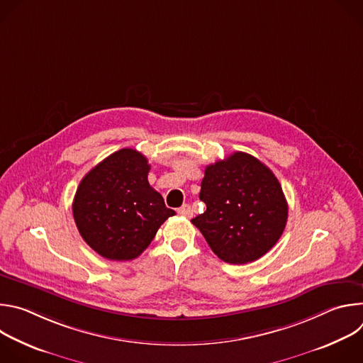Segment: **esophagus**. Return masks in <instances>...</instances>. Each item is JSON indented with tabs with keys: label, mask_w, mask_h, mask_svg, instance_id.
<instances>
[{
	"label": "esophagus",
	"mask_w": 363,
	"mask_h": 363,
	"mask_svg": "<svg viewBox=\"0 0 363 363\" xmlns=\"http://www.w3.org/2000/svg\"><path fill=\"white\" fill-rule=\"evenodd\" d=\"M178 214H179V216H184V217H186V218H191V217H192V210H191V206H189L188 203L182 205L181 208L178 210Z\"/></svg>",
	"instance_id": "obj_1"
}]
</instances>
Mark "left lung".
Segmentation results:
<instances>
[{"mask_svg":"<svg viewBox=\"0 0 363 363\" xmlns=\"http://www.w3.org/2000/svg\"><path fill=\"white\" fill-rule=\"evenodd\" d=\"M199 199L206 210L191 223L230 264H247L263 257L287 223L289 206L279 179L245 152H234L205 168Z\"/></svg>","mask_w":363,"mask_h":363,"instance_id":"obj_1","label":"left lung"}]
</instances>
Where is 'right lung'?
<instances>
[{
    "instance_id": "add662e5",
    "label": "right lung",
    "mask_w": 363,
    "mask_h": 363,
    "mask_svg": "<svg viewBox=\"0 0 363 363\" xmlns=\"http://www.w3.org/2000/svg\"><path fill=\"white\" fill-rule=\"evenodd\" d=\"M149 169L140 152L125 147L90 169L77 186L73 201L77 230L108 260H133L175 216L149 185Z\"/></svg>"
}]
</instances>
